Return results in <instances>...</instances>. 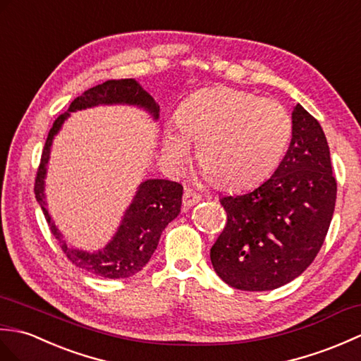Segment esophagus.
<instances>
[{
    "label": "esophagus",
    "mask_w": 361,
    "mask_h": 361,
    "mask_svg": "<svg viewBox=\"0 0 361 361\" xmlns=\"http://www.w3.org/2000/svg\"><path fill=\"white\" fill-rule=\"evenodd\" d=\"M201 199H202L201 195H197V193H195V191H191V190H185V193H183L182 204H183V207H185V208H190V207L196 205L197 202H201Z\"/></svg>",
    "instance_id": "1"
}]
</instances>
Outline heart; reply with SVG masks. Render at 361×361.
<instances>
[{
  "mask_svg": "<svg viewBox=\"0 0 361 361\" xmlns=\"http://www.w3.org/2000/svg\"><path fill=\"white\" fill-rule=\"evenodd\" d=\"M178 131L166 130L164 153L180 166L197 145L202 178L226 190H247L269 179L278 168L292 135V118L275 100L218 86L182 103Z\"/></svg>",
  "mask_w": 361,
  "mask_h": 361,
  "instance_id": "obj_1",
  "label": "heart"
}]
</instances>
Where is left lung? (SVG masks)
<instances>
[{
	"mask_svg": "<svg viewBox=\"0 0 361 361\" xmlns=\"http://www.w3.org/2000/svg\"><path fill=\"white\" fill-rule=\"evenodd\" d=\"M337 180L318 120L300 103L292 140L271 178L241 196L221 199L227 224L210 250L216 274L239 290H274L315 259L329 230Z\"/></svg>",
	"mask_w": 361,
	"mask_h": 361,
	"instance_id": "obj_1",
	"label": "left lung"
}]
</instances>
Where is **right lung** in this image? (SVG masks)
I'll return each mask as SVG.
<instances>
[{"instance_id": "1", "label": "right lung", "mask_w": 361, "mask_h": 361, "mask_svg": "<svg viewBox=\"0 0 361 361\" xmlns=\"http://www.w3.org/2000/svg\"><path fill=\"white\" fill-rule=\"evenodd\" d=\"M99 105L137 106L145 109L153 120L159 118V105L134 78L108 80L105 83L85 91L71 103L65 114L55 120L49 134H47L34 191L52 235L55 239H59L61 250L66 253L72 264L103 278H130L147 266L157 248L162 231L180 213L183 193L180 183L166 179L143 180L137 187L131 204L125 210L114 236L109 239L105 247L94 252L82 250V248L66 244L47 210L44 195V179L55 135L60 133L71 113Z\"/></svg>"}]
</instances>
